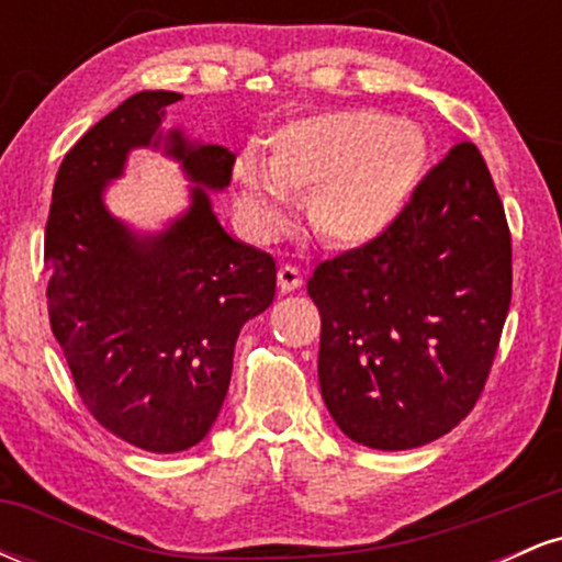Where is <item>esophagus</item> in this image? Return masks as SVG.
<instances>
[{"mask_svg":"<svg viewBox=\"0 0 562 562\" xmlns=\"http://www.w3.org/2000/svg\"><path fill=\"white\" fill-rule=\"evenodd\" d=\"M277 285H280L282 293H293V290H299L303 285L301 269L293 267V263L280 267V272H277Z\"/></svg>","mask_w":562,"mask_h":562,"instance_id":"obj_1","label":"esophagus"}]
</instances>
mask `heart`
I'll return each mask as SVG.
<instances>
[{
	"instance_id": "obj_1",
	"label": "heart",
	"mask_w": 562,
	"mask_h": 562,
	"mask_svg": "<svg viewBox=\"0 0 562 562\" xmlns=\"http://www.w3.org/2000/svg\"><path fill=\"white\" fill-rule=\"evenodd\" d=\"M263 165L245 153L232 169L250 235L272 240L290 224V198L308 195L314 232L353 248L402 216L428 166V137L412 121L344 108L277 128Z\"/></svg>"
}]
</instances>
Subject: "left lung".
I'll return each mask as SVG.
<instances>
[{"label": "left lung", "instance_id": "1", "mask_svg": "<svg viewBox=\"0 0 562 562\" xmlns=\"http://www.w3.org/2000/svg\"><path fill=\"white\" fill-rule=\"evenodd\" d=\"M308 295L322 398L351 441L415 449L465 420L513 299L505 209L479 147H451L383 235L314 269Z\"/></svg>", "mask_w": 562, "mask_h": 562}]
</instances>
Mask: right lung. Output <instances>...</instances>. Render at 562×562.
<instances>
[{"mask_svg":"<svg viewBox=\"0 0 562 562\" xmlns=\"http://www.w3.org/2000/svg\"><path fill=\"white\" fill-rule=\"evenodd\" d=\"M177 92H137L97 121L63 158L53 187L44 263L49 325L81 402L132 447L173 454L216 423L237 335L274 301L277 267L218 224L209 192L232 179L235 153L164 132ZM177 159L191 205L160 233H137L104 205L127 153Z\"/></svg>","mask_w":562,"mask_h":562,"instance_id":"obj_1","label":"right lung"}]
</instances>
